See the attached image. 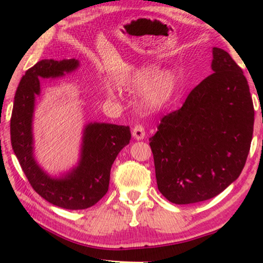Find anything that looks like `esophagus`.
<instances>
[{
	"instance_id": "esophagus-1",
	"label": "esophagus",
	"mask_w": 263,
	"mask_h": 263,
	"mask_svg": "<svg viewBox=\"0 0 263 263\" xmlns=\"http://www.w3.org/2000/svg\"><path fill=\"white\" fill-rule=\"evenodd\" d=\"M132 135L135 137V139L137 140H141L145 138V128L140 124H137V125L133 127L132 130Z\"/></svg>"
}]
</instances>
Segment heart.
I'll return each mask as SVG.
<instances>
[{"instance_id": "1", "label": "heart", "mask_w": 263, "mask_h": 263, "mask_svg": "<svg viewBox=\"0 0 263 263\" xmlns=\"http://www.w3.org/2000/svg\"><path fill=\"white\" fill-rule=\"evenodd\" d=\"M158 72L155 66H142L131 70L118 80L122 88L131 91H142V102L149 109H158L171 99L176 87V78L171 70ZM109 96L114 95V89H106Z\"/></svg>"}]
</instances>
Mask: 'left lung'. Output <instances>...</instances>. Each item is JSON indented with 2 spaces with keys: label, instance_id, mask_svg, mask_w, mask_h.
Returning a JSON list of instances; mask_svg holds the SVG:
<instances>
[{
  "label": "left lung",
  "instance_id": "1",
  "mask_svg": "<svg viewBox=\"0 0 263 263\" xmlns=\"http://www.w3.org/2000/svg\"><path fill=\"white\" fill-rule=\"evenodd\" d=\"M212 54L213 73L149 138L158 189L175 204L220 194L241 174L251 148L254 106L247 80L228 52L213 47Z\"/></svg>",
  "mask_w": 263,
  "mask_h": 263
}]
</instances>
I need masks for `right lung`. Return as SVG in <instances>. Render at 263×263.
<instances>
[{
  "label": "right lung",
  "instance_id": "add662e5",
  "mask_svg": "<svg viewBox=\"0 0 263 263\" xmlns=\"http://www.w3.org/2000/svg\"><path fill=\"white\" fill-rule=\"evenodd\" d=\"M79 61L44 59L29 68L17 87L10 119L12 149L35 193L53 205L83 210L108 193L111 166L131 139L128 126L90 123L84 128L79 166L61 179H52L33 158L32 117L34 99L41 92L39 80L62 77L77 69Z\"/></svg>",
  "mask_w": 263,
  "mask_h": 263
}]
</instances>
